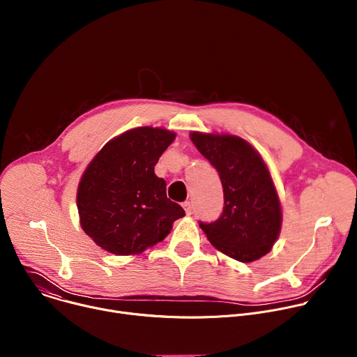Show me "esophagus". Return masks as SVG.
<instances>
[{"label": "esophagus", "mask_w": 357, "mask_h": 357, "mask_svg": "<svg viewBox=\"0 0 357 357\" xmlns=\"http://www.w3.org/2000/svg\"><path fill=\"white\" fill-rule=\"evenodd\" d=\"M182 206H183V209H185L186 215H192V211H193V208H192V203H190V202H185Z\"/></svg>", "instance_id": "obj_1"}]
</instances>
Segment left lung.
Returning <instances> with one entry per match:
<instances>
[{"mask_svg": "<svg viewBox=\"0 0 357 357\" xmlns=\"http://www.w3.org/2000/svg\"><path fill=\"white\" fill-rule=\"evenodd\" d=\"M200 154L218 171L225 206L215 222H199L208 240L226 256L250 263L271 250L281 229V206L267 165L236 135L190 134Z\"/></svg>", "mask_w": 357, "mask_h": 357, "instance_id": "obj_1", "label": "left lung"}]
</instances>
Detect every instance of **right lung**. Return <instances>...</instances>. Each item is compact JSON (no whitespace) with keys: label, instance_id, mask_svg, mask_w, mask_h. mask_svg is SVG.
Wrapping results in <instances>:
<instances>
[{"label":"right lung","instance_id":"right-lung-1","mask_svg":"<svg viewBox=\"0 0 357 357\" xmlns=\"http://www.w3.org/2000/svg\"><path fill=\"white\" fill-rule=\"evenodd\" d=\"M175 134L138 127L107 142L77 189L80 225L93 241L117 256L138 254L164 240L185 211L167 197L154 167Z\"/></svg>","mask_w":357,"mask_h":357}]
</instances>
